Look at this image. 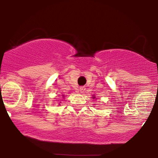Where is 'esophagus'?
<instances>
[{"label":"esophagus","instance_id":"1","mask_svg":"<svg viewBox=\"0 0 158 158\" xmlns=\"http://www.w3.org/2000/svg\"><path fill=\"white\" fill-rule=\"evenodd\" d=\"M85 90V87H80V88H79V91H80L81 93H83Z\"/></svg>","mask_w":158,"mask_h":158}]
</instances>
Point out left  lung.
I'll return each mask as SVG.
<instances>
[{
  "label": "left lung",
  "mask_w": 158,
  "mask_h": 158,
  "mask_svg": "<svg viewBox=\"0 0 158 158\" xmlns=\"http://www.w3.org/2000/svg\"><path fill=\"white\" fill-rule=\"evenodd\" d=\"M96 97H95V96H94V97H93V98H95Z\"/></svg>",
  "instance_id": "left-lung-1"
}]
</instances>
